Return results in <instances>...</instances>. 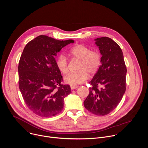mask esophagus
Masks as SVG:
<instances>
[{
	"label": "esophagus",
	"mask_w": 148,
	"mask_h": 148,
	"mask_svg": "<svg viewBox=\"0 0 148 148\" xmlns=\"http://www.w3.org/2000/svg\"><path fill=\"white\" fill-rule=\"evenodd\" d=\"M70 88H71V89L73 90V89H77L78 88V86H77V85H71Z\"/></svg>",
	"instance_id": "34e87169"
}]
</instances>
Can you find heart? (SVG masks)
<instances>
[{
  "mask_svg": "<svg viewBox=\"0 0 148 148\" xmlns=\"http://www.w3.org/2000/svg\"><path fill=\"white\" fill-rule=\"evenodd\" d=\"M71 55L76 59L80 60L78 71L71 73L64 78V81L72 85H77L84 82L88 77L95 74L101 64V56L97 51L90 49L83 45H77L70 50ZM56 65L61 73L65 74L69 71L68 60L63 55H60L56 60Z\"/></svg>",
  "mask_w": 148,
  "mask_h": 148,
  "instance_id": "b5f03b06",
  "label": "heart"
}]
</instances>
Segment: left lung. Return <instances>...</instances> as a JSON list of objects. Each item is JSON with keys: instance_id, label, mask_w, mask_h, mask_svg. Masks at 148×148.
<instances>
[{"instance_id": "obj_1", "label": "left lung", "mask_w": 148, "mask_h": 148, "mask_svg": "<svg viewBox=\"0 0 148 148\" xmlns=\"http://www.w3.org/2000/svg\"><path fill=\"white\" fill-rule=\"evenodd\" d=\"M95 40L102 56V65L89 82L91 87L84 105L92 113L105 116L117 106L125 92L127 69L121 49L116 42L106 36Z\"/></svg>"}]
</instances>
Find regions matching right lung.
Listing matches in <instances>:
<instances>
[{"mask_svg":"<svg viewBox=\"0 0 148 148\" xmlns=\"http://www.w3.org/2000/svg\"><path fill=\"white\" fill-rule=\"evenodd\" d=\"M74 42L39 35L25 46L18 67V85L27 106L35 114L50 117L62 111L64 99L71 91L69 85L61 84L55 56Z\"/></svg>","mask_w":148,"mask_h":148,"instance_id":"add662e5","label":"right lung"}]
</instances>
